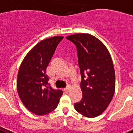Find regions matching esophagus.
<instances>
[{
    "label": "esophagus",
    "instance_id": "1",
    "mask_svg": "<svg viewBox=\"0 0 133 133\" xmlns=\"http://www.w3.org/2000/svg\"><path fill=\"white\" fill-rule=\"evenodd\" d=\"M70 89H71V87H70V86H68V87H66V88H64V91H66V92H69L70 90Z\"/></svg>",
    "mask_w": 133,
    "mask_h": 133
}]
</instances>
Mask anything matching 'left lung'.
Wrapping results in <instances>:
<instances>
[{
	"mask_svg": "<svg viewBox=\"0 0 133 133\" xmlns=\"http://www.w3.org/2000/svg\"><path fill=\"white\" fill-rule=\"evenodd\" d=\"M66 39L76 46L81 74L83 98L74 108L85 117H97L108 108L115 91V72L110 52L89 34H75Z\"/></svg>",
	"mask_w": 133,
	"mask_h": 133,
	"instance_id": "left-lung-1",
	"label": "left lung"
}]
</instances>
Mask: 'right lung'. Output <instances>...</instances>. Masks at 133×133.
Segmentation results:
<instances>
[{"instance_id":"1","label":"right lung","mask_w":133,"mask_h":133,"mask_svg":"<svg viewBox=\"0 0 133 133\" xmlns=\"http://www.w3.org/2000/svg\"><path fill=\"white\" fill-rule=\"evenodd\" d=\"M64 37L41 41L25 57L17 76V91L25 108L34 114L45 115L57 108L63 91L48 83L46 68Z\"/></svg>"}]
</instances>
